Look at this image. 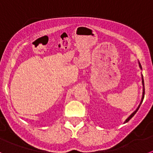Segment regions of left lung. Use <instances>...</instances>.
<instances>
[{
  "mask_svg": "<svg viewBox=\"0 0 153 153\" xmlns=\"http://www.w3.org/2000/svg\"><path fill=\"white\" fill-rule=\"evenodd\" d=\"M139 65H140V68H141V69H142V66H141V65H140V62H139ZM142 84H143V96H142L141 102H140V105H139V107H137V109L136 110V111H135L134 112H133V114H132L131 115H130V116L129 117H128L127 119L126 120H125V123H127L128 121L130 120L131 119V118L133 117V116H134V115H135V114H136V113L137 112V111H138V110H139V108H140V105H141V104H142V103H143V98H144V95H145V87H144V81H143V75H142Z\"/></svg>",
  "mask_w": 153,
  "mask_h": 153,
  "instance_id": "left-lung-1",
  "label": "left lung"
}]
</instances>
